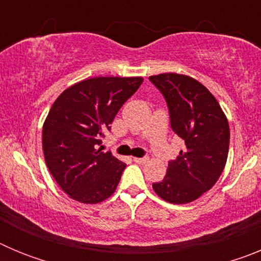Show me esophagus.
I'll use <instances>...</instances> for the list:
<instances>
[{"mask_svg":"<svg viewBox=\"0 0 261 261\" xmlns=\"http://www.w3.org/2000/svg\"><path fill=\"white\" fill-rule=\"evenodd\" d=\"M133 161H135L136 163L144 165V163H146L147 161H149V158H147V156H144V158H137V156H135V158H133Z\"/></svg>","mask_w":261,"mask_h":261,"instance_id":"34e87169","label":"esophagus"}]
</instances>
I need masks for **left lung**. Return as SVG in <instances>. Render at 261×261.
Wrapping results in <instances>:
<instances>
[{"label":"left lung","instance_id":"1","mask_svg":"<svg viewBox=\"0 0 261 261\" xmlns=\"http://www.w3.org/2000/svg\"><path fill=\"white\" fill-rule=\"evenodd\" d=\"M149 80L165 96L172 130L184 141V149L168 162L166 176L153 190L165 201L188 204L211 190L222 174L229 154V121L213 94L195 78L163 73Z\"/></svg>","mask_w":261,"mask_h":261}]
</instances>
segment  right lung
<instances>
[{"label":"right lung","mask_w":261,"mask_h":261,"mask_svg":"<svg viewBox=\"0 0 261 261\" xmlns=\"http://www.w3.org/2000/svg\"><path fill=\"white\" fill-rule=\"evenodd\" d=\"M142 81L87 78L64 90L52 105L43 124V151L53 179L70 199L98 204L116 191L126 165L98 146Z\"/></svg>","instance_id":"obj_1"}]
</instances>
